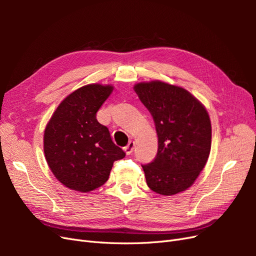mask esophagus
Listing matches in <instances>:
<instances>
[{
	"mask_svg": "<svg viewBox=\"0 0 256 256\" xmlns=\"http://www.w3.org/2000/svg\"><path fill=\"white\" fill-rule=\"evenodd\" d=\"M134 146H136V143H134V141H130L125 147H124V150H125V152H126L127 154H130L131 152H134Z\"/></svg>",
	"mask_w": 256,
	"mask_h": 256,
	"instance_id": "obj_1",
	"label": "esophagus"
}]
</instances>
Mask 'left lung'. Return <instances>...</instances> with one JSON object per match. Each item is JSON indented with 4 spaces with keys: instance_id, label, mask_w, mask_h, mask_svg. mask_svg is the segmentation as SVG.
I'll return each instance as SVG.
<instances>
[{
    "instance_id": "8db88e82",
    "label": "left lung",
    "mask_w": 256,
    "mask_h": 256,
    "mask_svg": "<svg viewBox=\"0 0 256 256\" xmlns=\"http://www.w3.org/2000/svg\"><path fill=\"white\" fill-rule=\"evenodd\" d=\"M134 90L150 112L158 136L156 157L142 164L147 186L162 196L184 191L194 182L210 152L209 115L188 90L171 84L138 83Z\"/></svg>"
}]
</instances>
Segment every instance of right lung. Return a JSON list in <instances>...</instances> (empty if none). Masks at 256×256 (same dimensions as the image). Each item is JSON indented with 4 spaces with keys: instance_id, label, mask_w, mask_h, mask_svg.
<instances>
[{
    "instance_id": "add662e5",
    "label": "right lung",
    "mask_w": 256,
    "mask_h": 256,
    "mask_svg": "<svg viewBox=\"0 0 256 256\" xmlns=\"http://www.w3.org/2000/svg\"><path fill=\"white\" fill-rule=\"evenodd\" d=\"M113 86L90 84L67 96L44 130V150L49 168L69 189L88 192L108 180L114 161L126 152L112 141L96 113Z\"/></svg>"
}]
</instances>
